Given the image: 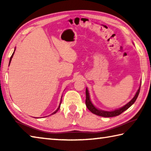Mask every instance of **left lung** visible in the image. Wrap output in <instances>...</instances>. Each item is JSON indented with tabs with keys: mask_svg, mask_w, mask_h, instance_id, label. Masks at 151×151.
I'll use <instances>...</instances> for the list:
<instances>
[{
	"mask_svg": "<svg viewBox=\"0 0 151 151\" xmlns=\"http://www.w3.org/2000/svg\"><path fill=\"white\" fill-rule=\"evenodd\" d=\"M140 85H141V82H140V86H139V89L137 90L136 94H135V95L134 96L133 98H132L131 100L129 102V103H127L123 106L121 107V108L115 109V110H114V111H103V110H101V109L96 108V107L93 104V103H92L91 98H90V94H89L88 90L87 88H86V101H85L86 106L91 112H93V114H96V115H98V116H103V117H113V116H118V115H119V114L122 113L124 111H126V110H127L130 106H132V104L134 103V102L136 101L138 96H139L140 88Z\"/></svg>",
	"mask_w": 151,
	"mask_h": 151,
	"instance_id": "left-lung-1",
	"label": "left lung"
}]
</instances>
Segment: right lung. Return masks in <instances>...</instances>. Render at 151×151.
Listing matches in <instances>:
<instances>
[{
    "instance_id": "1",
    "label": "right lung",
    "mask_w": 151,
    "mask_h": 151,
    "mask_svg": "<svg viewBox=\"0 0 151 151\" xmlns=\"http://www.w3.org/2000/svg\"><path fill=\"white\" fill-rule=\"evenodd\" d=\"M15 49H16V48H14V52H13V53H12V56H11V58H10V60H9V65H10V64H11V60H12V57H13V55H14V52H15ZM62 98H63V95H62V96H61V99H60V104H59V106H58V108H57V109L56 110V111L54 112H52V114H55L56 112H57L58 110H59V109H60V104H61V102H62ZM50 114V115H51Z\"/></svg>"
}]
</instances>
